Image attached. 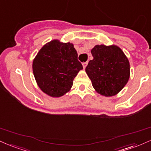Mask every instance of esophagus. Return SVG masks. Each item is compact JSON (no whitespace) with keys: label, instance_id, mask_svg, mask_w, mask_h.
Returning a JSON list of instances; mask_svg holds the SVG:
<instances>
[{"label":"esophagus","instance_id":"obj_1","mask_svg":"<svg viewBox=\"0 0 151 151\" xmlns=\"http://www.w3.org/2000/svg\"><path fill=\"white\" fill-rule=\"evenodd\" d=\"M87 65H88V62H85V63H83V67L84 69L86 68V66H87Z\"/></svg>","mask_w":151,"mask_h":151}]
</instances>
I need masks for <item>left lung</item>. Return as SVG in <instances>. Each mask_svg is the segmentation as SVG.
Wrapping results in <instances>:
<instances>
[{
    "label": "left lung",
    "instance_id": "obj_1",
    "mask_svg": "<svg viewBox=\"0 0 151 151\" xmlns=\"http://www.w3.org/2000/svg\"><path fill=\"white\" fill-rule=\"evenodd\" d=\"M93 59L86 72L98 93L116 96L124 88L130 78V63L123 50L116 45H96L91 50Z\"/></svg>",
    "mask_w": 151,
    "mask_h": 151
}]
</instances>
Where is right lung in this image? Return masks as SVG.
Returning a JSON list of instances; mask_svg holds the SVG:
<instances>
[{"instance_id":"1","label":"right lung","mask_w":151,"mask_h":151,"mask_svg":"<svg viewBox=\"0 0 151 151\" xmlns=\"http://www.w3.org/2000/svg\"><path fill=\"white\" fill-rule=\"evenodd\" d=\"M82 69L73 44L57 39L45 44L33 61V75L38 87L53 98L68 92Z\"/></svg>"}]
</instances>
